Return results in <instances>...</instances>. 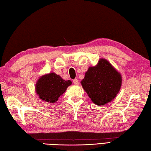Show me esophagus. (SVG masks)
<instances>
[{"mask_svg":"<svg viewBox=\"0 0 151 151\" xmlns=\"http://www.w3.org/2000/svg\"><path fill=\"white\" fill-rule=\"evenodd\" d=\"M73 83H74V84H78L79 82H78V79H76V78L74 79L73 80Z\"/></svg>","mask_w":151,"mask_h":151,"instance_id":"obj_1","label":"esophagus"}]
</instances>
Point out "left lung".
I'll use <instances>...</instances> for the list:
<instances>
[{
    "label": "left lung",
    "mask_w": 151,
    "mask_h": 151,
    "mask_svg": "<svg viewBox=\"0 0 151 151\" xmlns=\"http://www.w3.org/2000/svg\"><path fill=\"white\" fill-rule=\"evenodd\" d=\"M81 83L91 101L102 106L113 101L119 92L122 76L108 60L101 58L95 66L89 67Z\"/></svg>",
    "instance_id": "left-lung-1"
}]
</instances>
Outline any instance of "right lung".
<instances>
[{
    "instance_id": "1",
    "label": "right lung",
    "mask_w": 151,
    "mask_h": 151,
    "mask_svg": "<svg viewBox=\"0 0 151 151\" xmlns=\"http://www.w3.org/2000/svg\"><path fill=\"white\" fill-rule=\"evenodd\" d=\"M72 82L65 81L58 75L50 73L40 76L35 87L36 94L43 101L55 103L61 95L65 93Z\"/></svg>"
}]
</instances>
